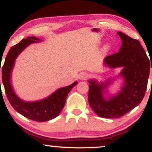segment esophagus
<instances>
[{
    "instance_id": "obj_1",
    "label": "esophagus",
    "mask_w": 152,
    "mask_h": 152,
    "mask_svg": "<svg viewBox=\"0 0 152 152\" xmlns=\"http://www.w3.org/2000/svg\"><path fill=\"white\" fill-rule=\"evenodd\" d=\"M87 76H88V75H87L86 73H85V72H83V73H80V74H79L78 78L80 80H85L87 78Z\"/></svg>"
}]
</instances>
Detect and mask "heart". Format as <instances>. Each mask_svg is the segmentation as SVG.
<instances>
[{
  "mask_svg": "<svg viewBox=\"0 0 152 152\" xmlns=\"http://www.w3.org/2000/svg\"><path fill=\"white\" fill-rule=\"evenodd\" d=\"M104 50H110V49L112 48V44H111L110 42H107L106 45L104 47Z\"/></svg>",
  "mask_w": 152,
  "mask_h": 152,
  "instance_id": "b5f03b06",
  "label": "heart"
}]
</instances>
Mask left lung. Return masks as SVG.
<instances>
[{
	"label": "left lung",
	"instance_id": "obj_1",
	"mask_svg": "<svg viewBox=\"0 0 152 152\" xmlns=\"http://www.w3.org/2000/svg\"><path fill=\"white\" fill-rule=\"evenodd\" d=\"M117 34L122 40L121 48L118 52L107 56L102 65L110 69L121 67V72L104 82L88 80L89 105L102 118H120L138 106L145 96L151 70L149 59L140 42L121 31ZM118 79L122 80L119 90L110 93L108 88Z\"/></svg>",
	"mask_w": 152,
	"mask_h": 152
}]
</instances>
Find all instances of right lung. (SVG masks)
<instances>
[{"mask_svg":"<svg viewBox=\"0 0 152 152\" xmlns=\"http://www.w3.org/2000/svg\"><path fill=\"white\" fill-rule=\"evenodd\" d=\"M41 41L35 36H29L13 46L6 56L2 69V80L8 100L17 112L32 121L45 122L58 116L65 106L68 94L78 82L75 81L67 87H61L49 96L35 101H26L16 94L12 84V74L16 59L29 45Z\"/></svg>","mask_w":152,"mask_h":152,"instance_id":"obj_1","label":"right lung"}]
</instances>
